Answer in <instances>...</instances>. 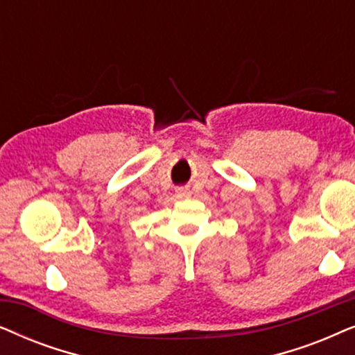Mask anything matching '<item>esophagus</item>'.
<instances>
[{
  "mask_svg": "<svg viewBox=\"0 0 355 355\" xmlns=\"http://www.w3.org/2000/svg\"><path fill=\"white\" fill-rule=\"evenodd\" d=\"M176 192H178V197H181V198L191 196V192H189V189H186V187H179Z\"/></svg>",
  "mask_w": 355,
  "mask_h": 355,
  "instance_id": "1",
  "label": "esophagus"
}]
</instances>
